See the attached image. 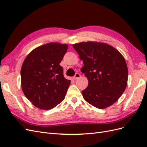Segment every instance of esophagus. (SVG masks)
I'll return each mask as SVG.
<instances>
[{"instance_id":"esophagus-1","label":"esophagus","mask_w":147,"mask_h":147,"mask_svg":"<svg viewBox=\"0 0 147 147\" xmlns=\"http://www.w3.org/2000/svg\"><path fill=\"white\" fill-rule=\"evenodd\" d=\"M80 77H81L80 74L79 73H76V74H75V76L74 77V80H77V79H78V78H80Z\"/></svg>"}]
</instances>
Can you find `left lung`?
Segmentation results:
<instances>
[{"label": "left lung", "mask_w": 147, "mask_h": 147, "mask_svg": "<svg viewBox=\"0 0 147 147\" xmlns=\"http://www.w3.org/2000/svg\"><path fill=\"white\" fill-rule=\"evenodd\" d=\"M73 48L83 61L81 72L88 80V87L82 92L84 99L100 109L113 105L127 86L128 70L123 55L100 42H81Z\"/></svg>", "instance_id": "obj_1"}]
</instances>
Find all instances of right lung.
Instances as JSON below:
<instances>
[{
    "label": "right lung",
    "instance_id": "1",
    "mask_svg": "<svg viewBox=\"0 0 147 147\" xmlns=\"http://www.w3.org/2000/svg\"><path fill=\"white\" fill-rule=\"evenodd\" d=\"M68 45L49 43L26 57L21 69L22 90L27 99L42 110L53 109L63 101L70 84L59 65Z\"/></svg>",
    "mask_w": 147,
    "mask_h": 147
}]
</instances>
